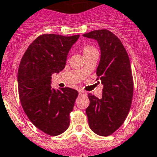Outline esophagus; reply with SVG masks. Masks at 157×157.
Masks as SVG:
<instances>
[{"instance_id":"obj_1","label":"esophagus","mask_w":157,"mask_h":157,"mask_svg":"<svg viewBox=\"0 0 157 157\" xmlns=\"http://www.w3.org/2000/svg\"><path fill=\"white\" fill-rule=\"evenodd\" d=\"M78 92H79V94H86L85 91H83V90H79Z\"/></svg>"}]
</instances>
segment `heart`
Here are the masks:
<instances>
[{
  "label": "heart",
  "mask_w": 157,
  "mask_h": 157,
  "mask_svg": "<svg viewBox=\"0 0 157 157\" xmlns=\"http://www.w3.org/2000/svg\"><path fill=\"white\" fill-rule=\"evenodd\" d=\"M96 50L92 45L91 44H86L84 47V54H86V53H88L90 52H92V51Z\"/></svg>",
  "instance_id": "heart-1"
}]
</instances>
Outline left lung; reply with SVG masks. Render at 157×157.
I'll return each instance as SVG.
<instances>
[{
  "mask_svg": "<svg viewBox=\"0 0 157 157\" xmlns=\"http://www.w3.org/2000/svg\"><path fill=\"white\" fill-rule=\"evenodd\" d=\"M83 36L97 40L101 50L96 80L103 84L102 95L98 98L88 94L89 127L100 136H109L122 125L131 108L134 84L130 59L121 40L108 29Z\"/></svg>",
  "mask_w": 157,
  "mask_h": 157,
  "instance_id": "1",
  "label": "left lung"
}]
</instances>
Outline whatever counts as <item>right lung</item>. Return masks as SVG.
Returning a JSON list of instances; mask_svg holds the SVG:
<instances>
[{"label":"right lung","mask_w":157,"mask_h":157,"mask_svg":"<svg viewBox=\"0 0 157 157\" xmlns=\"http://www.w3.org/2000/svg\"><path fill=\"white\" fill-rule=\"evenodd\" d=\"M80 35L42 34L24 53L18 70V89L22 109L29 121L51 136L70 126V113L78 96L77 90L51 87L52 75L65 68L66 57Z\"/></svg>","instance_id":"obj_1"}]
</instances>
